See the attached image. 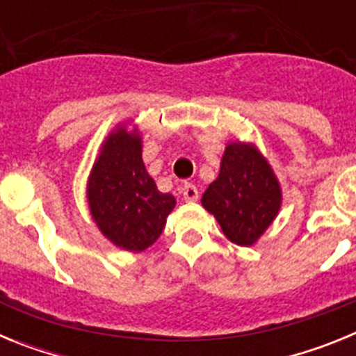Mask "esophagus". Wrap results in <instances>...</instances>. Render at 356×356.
Instances as JSON below:
<instances>
[{"mask_svg": "<svg viewBox=\"0 0 356 356\" xmlns=\"http://www.w3.org/2000/svg\"><path fill=\"white\" fill-rule=\"evenodd\" d=\"M181 196H184L185 201H196L200 193H197V188L194 184H185L184 187H181Z\"/></svg>", "mask_w": 356, "mask_h": 356, "instance_id": "34e87169", "label": "esophagus"}]
</instances>
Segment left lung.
Wrapping results in <instances>:
<instances>
[{"label":"left lung","instance_id":"8db88e82","mask_svg":"<svg viewBox=\"0 0 356 356\" xmlns=\"http://www.w3.org/2000/svg\"><path fill=\"white\" fill-rule=\"evenodd\" d=\"M201 203L213 213L222 234L238 246H251L275 221L282 191L275 172L257 147L228 144L217 180Z\"/></svg>","mask_w":356,"mask_h":356}]
</instances>
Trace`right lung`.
I'll use <instances>...</instances> for the list:
<instances>
[{
	"label": "right lung",
	"mask_w": 356,
	"mask_h": 356,
	"mask_svg": "<svg viewBox=\"0 0 356 356\" xmlns=\"http://www.w3.org/2000/svg\"><path fill=\"white\" fill-rule=\"evenodd\" d=\"M92 219L108 241L144 251L162 234L176 200L162 194L147 175L137 134L118 128L106 137L87 185Z\"/></svg>",
	"instance_id": "right-lung-1"
}]
</instances>
